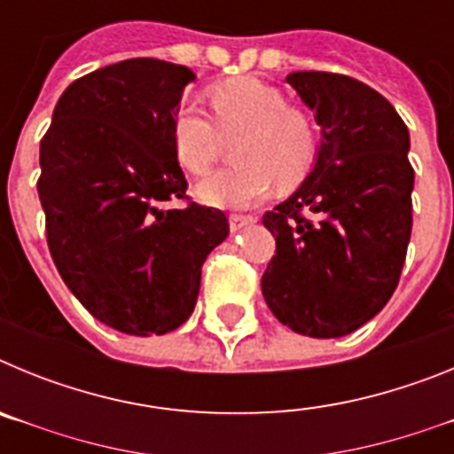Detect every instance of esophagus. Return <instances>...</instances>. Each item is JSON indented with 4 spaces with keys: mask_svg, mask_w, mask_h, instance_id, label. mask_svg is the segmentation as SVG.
Returning <instances> with one entry per match:
<instances>
[{
    "mask_svg": "<svg viewBox=\"0 0 454 454\" xmlns=\"http://www.w3.org/2000/svg\"><path fill=\"white\" fill-rule=\"evenodd\" d=\"M256 218L254 215H240V214H231L230 215V227L231 231L240 230V227H247V224H254Z\"/></svg>",
    "mask_w": 454,
    "mask_h": 454,
    "instance_id": "esophagus-1",
    "label": "esophagus"
}]
</instances>
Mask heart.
Returning <instances> with one entry per match:
<instances>
[{"mask_svg": "<svg viewBox=\"0 0 454 454\" xmlns=\"http://www.w3.org/2000/svg\"><path fill=\"white\" fill-rule=\"evenodd\" d=\"M214 120L195 104H184L172 118V150L182 168L207 175L233 138L236 161L200 184V198L218 207H252L272 186L304 182L318 156V129L307 111L286 104L279 88L254 77H236L208 90ZM216 124L214 125L213 122Z\"/></svg>", "mask_w": 454, "mask_h": 454, "instance_id": "obj_1", "label": "heart"}]
</instances>
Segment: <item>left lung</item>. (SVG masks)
Masks as SVG:
<instances>
[{
  "mask_svg": "<svg viewBox=\"0 0 454 454\" xmlns=\"http://www.w3.org/2000/svg\"><path fill=\"white\" fill-rule=\"evenodd\" d=\"M286 82L323 127L318 159L286 202L263 214L275 256L266 304L293 332L346 336L380 314L400 282L411 236L409 131L387 98L336 72Z\"/></svg>",
  "mask_w": 454,
  "mask_h": 454,
  "instance_id": "1",
  "label": "left lung"
}]
</instances>
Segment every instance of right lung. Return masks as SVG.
Masks as SVG:
<instances>
[{"mask_svg": "<svg viewBox=\"0 0 454 454\" xmlns=\"http://www.w3.org/2000/svg\"><path fill=\"white\" fill-rule=\"evenodd\" d=\"M195 74L129 59L72 82L40 140L38 198L56 270L99 323L134 336L186 323L230 220L186 195L172 118ZM177 199L187 202L172 209Z\"/></svg>", "mask_w": 454, "mask_h": 454, "instance_id": "right-lung-1", "label": "right lung"}]
</instances>
